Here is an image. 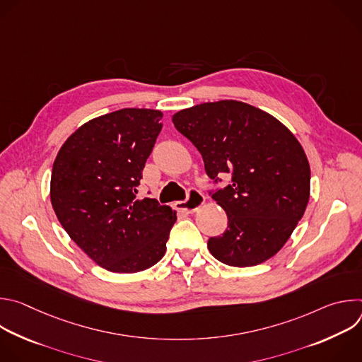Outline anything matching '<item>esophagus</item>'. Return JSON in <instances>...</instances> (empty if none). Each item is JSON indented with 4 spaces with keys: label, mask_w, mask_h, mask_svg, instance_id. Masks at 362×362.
<instances>
[{
    "label": "esophagus",
    "mask_w": 362,
    "mask_h": 362,
    "mask_svg": "<svg viewBox=\"0 0 362 362\" xmlns=\"http://www.w3.org/2000/svg\"><path fill=\"white\" fill-rule=\"evenodd\" d=\"M204 203V196L199 192L192 189L189 192V197L187 200H180L175 203V208L183 214H193L194 211H197L200 206Z\"/></svg>",
    "instance_id": "obj_1"
}]
</instances>
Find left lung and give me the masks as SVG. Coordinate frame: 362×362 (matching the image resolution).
<instances>
[{"label":"left lung","mask_w":362,"mask_h":362,"mask_svg":"<svg viewBox=\"0 0 362 362\" xmlns=\"http://www.w3.org/2000/svg\"><path fill=\"white\" fill-rule=\"evenodd\" d=\"M175 127L200 151L209 192L228 215L222 236L208 240L222 264L246 268L272 257L289 239L309 200L311 170L296 137L274 116L236 100L177 112Z\"/></svg>","instance_id":"left-lung-1"}]
</instances>
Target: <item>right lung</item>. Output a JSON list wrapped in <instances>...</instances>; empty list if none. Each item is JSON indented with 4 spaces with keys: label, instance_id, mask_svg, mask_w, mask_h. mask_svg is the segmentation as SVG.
Wrapping results in <instances>:
<instances>
[{
    "label": "right lung",
    "instance_id": "1",
    "mask_svg": "<svg viewBox=\"0 0 362 362\" xmlns=\"http://www.w3.org/2000/svg\"><path fill=\"white\" fill-rule=\"evenodd\" d=\"M162 117L150 109L95 117L66 140L54 160L53 209L77 246L110 272L144 271L166 252L176 212L136 197Z\"/></svg>",
    "mask_w": 362,
    "mask_h": 362
}]
</instances>
